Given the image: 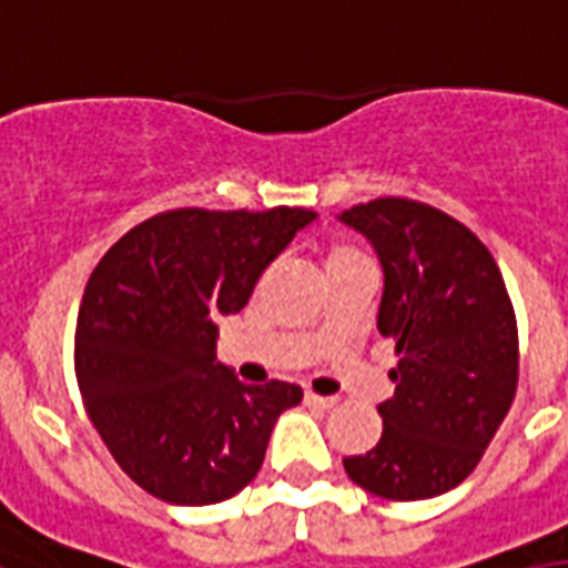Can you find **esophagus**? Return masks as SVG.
Returning a JSON list of instances; mask_svg holds the SVG:
<instances>
[{"label":"esophagus","mask_w":568,"mask_h":568,"mask_svg":"<svg viewBox=\"0 0 568 568\" xmlns=\"http://www.w3.org/2000/svg\"><path fill=\"white\" fill-rule=\"evenodd\" d=\"M305 406H311V408H334V406H337V399H334V397H320V394H311V390H307V394H305Z\"/></svg>","instance_id":"obj_1"}]
</instances>
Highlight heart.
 <instances>
[{
    "instance_id": "heart-1",
    "label": "heart",
    "mask_w": 568,
    "mask_h": 568,
    "mask_svg": "<svg viewBox=\"0 0 568 568\" xmlns=\"http://www.w3.org/2000/svg\"><path fill=\"white\" fill-rule=\"evenodd\" d=\"M364 252L353 243H334L328 252H325V266H337V263L346 261H362Z\"/></svg>"
}]
</instances>
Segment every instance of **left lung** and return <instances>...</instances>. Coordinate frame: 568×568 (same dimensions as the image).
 I'll return each mask as SVG.
<instances>
[{
	"mask_svg": "<svg viewBox=\"0 0 568 568\" xmlns=\"http://www.w3.org/2000/svg\"><path fill=\"white\" fill-rule=\"evenodd\" d=\"M379 254V334L397 353L382 438L346 456L349 480L388 500H424L468 477L518 388V325L491 252L453 215L376 197L341 215Z\"/></svg>",
	"mask_w": 568,
	"mask_h": 568,
	"instance_id": "obj_1",
	"label": "left lung"
}]
</instances>
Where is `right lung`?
<instances>
[{
	"label": "right lung",
	"mask_w": 568,
	"mask_h": 568,
	"mask_svg": "<svg viewBox=\"0 0 568 568\" xmlns=\"http://www.w3.org/2000/svg\"><path fill=\"white\" fill-rule=\"evenodd\" d=\"M311 210L180 206L126 231L97 263L77 316L91 424L148 495L204 507L245 489L302 388L243 385L215 362V320L243 311Z\"/></svg>",
	"instance_id": "right-lung-1"
}]
</instances>
